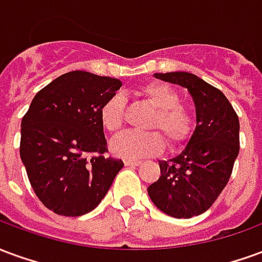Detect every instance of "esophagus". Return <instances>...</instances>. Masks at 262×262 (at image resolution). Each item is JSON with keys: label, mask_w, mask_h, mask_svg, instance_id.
<instances>
[{"label": "esophagus", "mask_w": 262, "mask_h": 262, "mask_svg": "<svg viewBox=\"0 0 262 262\" xmlns=\"http://www.w3.org/2000/svg\"><path fill=\"white\" fill-rule=\"evenodd\" d=\"M142 164V161H139V160H125V165H135V167H137V165Z\"/></svg>", "instance_id": "esophagus-1"}]
</instances>
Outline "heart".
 <instances>
[{"mask_svg":"<svg viewBox=\"0 0 262 262\" xmlns=\"http://www.w3.org/2000/svg\"><path fill=\"white\" fill-rule=\"evenodd\" d=\"M137 94L156 111L150 122V129L160 130L171 147L181 146L191 137L195 126L193 115L180 103V95L172 86L163 82H150L139 88ZM125 99L114 94L101 105L99 119L103 129L118 133L125 125ZM164 139L159 132L137 133L126 132L112 142V151L127 160L144 159L157 156L164 150Z\"/></svg>","mask_w":262,"mask_h":262,"instance_id":"heart-1","label":"heart"}]
</instances>
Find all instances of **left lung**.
I'll return each mask as SVG.
<instances>
[{"instance_id": "left-lung-1", "label": "left lung", "mask_w": 262, "mask_h": 262, "mask_svg": "<svg viewBox=\"0 0 262 262\" xmlns=\"http://www.w3.org/2000/svg\"><path fill=\"white\" fill-rule=\"evenodd\" d=\"M154 77L187 88L195 103L196 127L181 153L159 161L161 176L147 192L161 212L189 219L206 212L230 180L240 150V122L225 94L198 75L174 71Z\"/></svg>"}]
</instances>
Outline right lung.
Returning a JSON list of instances; mask_svg holds the SVG:
<instances>
[{"instance_id":"1","label":"right lung","mask_w":262,"mask_h":262,"mask_svg":"<svg viewBox=\"0 0 262 262\" xmlns=\"http://www.w3.org/2000/svg\"><path fill=\"white\" fill-rule=\"evenodd\" d=\"M122 86L118 78L70 71L42 88L20 123V160L40 202L61 216L101 203L123 161L108 153L99 108Z\"/></svg>"}]
</instances>
